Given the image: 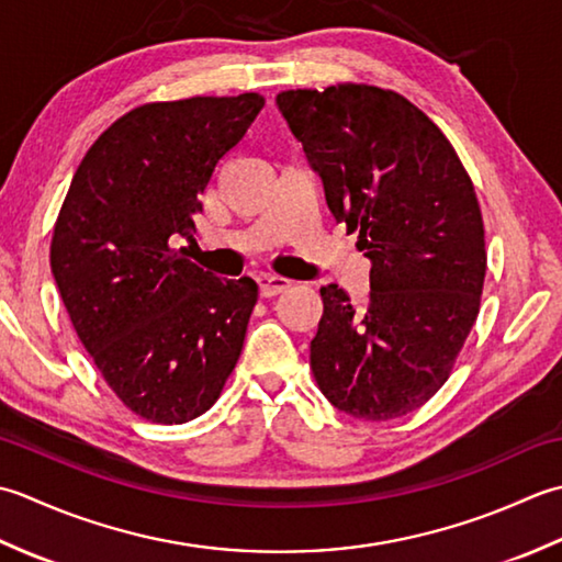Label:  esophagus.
<instances>
[{
    "label": "esophagus",
    "instance_id": "obj_1",
    "mask_svg": "<svg viewBox=\"0 0 562 562\" xmlns=\"http://www.w3.org/2000/svg\"><path fill=\"white\" fill-rule=\"evenodd\" d=\"M257 283H259V293L265 297H273V295H279V293L291 289V281L283 277H277V273H261Z\"/></svg>",
    "mask_w": 562,
    "mask_h": 562
}]
</instances>
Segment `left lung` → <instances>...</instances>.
<instances>
[{"label":"left lung","instance_id":"obj_1","mask_svg":"<svg viewBox=\"0 0 562 562\" xmlns=\"http://www.w3.org/2000/svg\"><path fill=\"white\" fill-rule=\"evenodd\" d=\"M277 106L329 213L371 259L363 305L337 283L319 289L315 381L351 417H405L446 383L480 313L487 251L473 181L439 125L391 89H289Z\"/></svg>","mask_w":562,"mask_h":562}]
</instances>
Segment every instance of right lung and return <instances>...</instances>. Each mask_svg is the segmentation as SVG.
<instances>
[{
    "mask_svg": "<svg viewBox=\"0 0 562 562\" xmlns=\"http://www.w3.org/2000/svg\"><path fill=\"white\" fill-rule=\"evenodd\" d=\"M265 97H191L125 113L79 162L50 269L67 315L121 403L155 425L196 419L223 393L259 289L221 281L175 243Z\"/></svg>",
    "mask_w": 562,
    "mask_h": 562,
    "instance_id": "add662e5",
    "label": "right lung"
}]
</instances>
